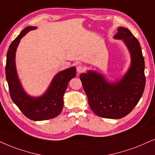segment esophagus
I'll return each mask as SVG.
<instances>
[{"label": "esophagus", "mask_w": 155, "mask_h": 155, "mask_svg": "<svg viewBox=\"0 0 155 155\" xmlns=\"http://www.w3.org/2000/svg\"><path fill=\"white\" fill-rule=\"evenodd\" d=\"M76 71H77L78 73H83V72L85 71V68L83 66L81 65H79L77 66V67H76Z\"/></svg>", "instance_id": "1"}]
</instances>
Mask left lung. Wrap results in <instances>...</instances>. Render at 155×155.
Returning a JSON list of instances; mask_svg holds the SVG:
<instances>
[{
	"instance_id": "1",
	"label": "left lung",
	"mask_w": 155,
	"mask_h": 155,
	"mask_svg": "<svg viewBox=\"0 0 155 155\" xmlns=\"http://www.w3.org/2000/svg\"><path fill=\"white\" fill-rule=\"evenodd\" d=\"M116 39H122L131 54V65L117 82H109L98 72L80 75L91 110L107 119H121L129 114L142 97L145 87L144 60L138 40L124 27L117 28Z\"/></svg>"
}]
</instances>
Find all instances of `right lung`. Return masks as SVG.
Here are the masks:
<instances>
[{"label": "right lung", "mask_w": 155, "mask_h": 155, "mask_svg": "<svg viewBox=\"0 0 155 155\" xmlns=\"http://www.w3.org/2000/svg\"><path fill=\"white\" fill-rule=\"evenodd\" d=\"M36 28L35 26H29L23 29L10 45L7 52L5 76L10 95L15 104L28 119L34 121H43L54 118L61 112L64 107V92L70 80L75 77L76 69L75 67H71L58 72L41 97H32L25 93L17 74L15 51L23 36Z\"/></svg>", "instance_id": "right-lung-1"}]
</instances>
